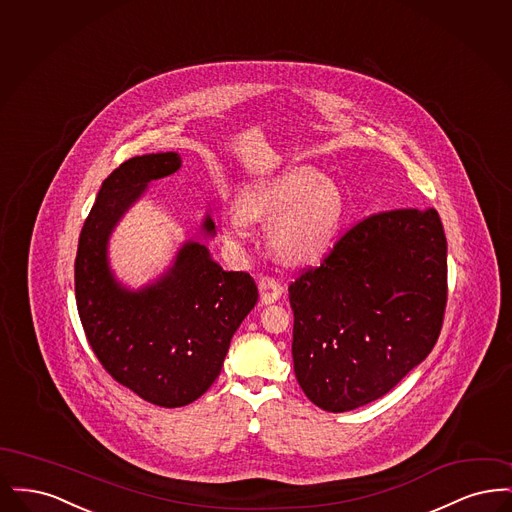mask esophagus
Returning <instances> with one entry per match:
<instances>
[{"label": "esophagus", "mask_w": 512, "mask_h": 512, "mask_svg": "<svg viewBox=\"0 0 512 512\" xmlns=\"http://www.w3.org/2000/svg\"><path fill=\"white\" fill-rule=\"evenodd\" d=\"M259 292H261V303L263 305H272V303H276L282 297L284 288H282V284L278 280H274L270 276H263L259 280Z\"/></svg>", "instance_id": "obj_1"}]
</instances>
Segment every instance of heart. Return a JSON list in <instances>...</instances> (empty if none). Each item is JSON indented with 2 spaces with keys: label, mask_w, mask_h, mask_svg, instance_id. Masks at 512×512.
<instances>
[{
  "label": "heart",
  "mask_w": 512,
  "mask_h": 512,
  "mask_svg": "<svg viewBox=\"0 0 512 512\" xmlns=\"http://www.w3.org/2000/svg\"><path fill=\"white\" fill-rule=\"evenodd\" d=\"M340 188L317 171L297 167L242 190L222 213V232L236 247L251 236V220H268V251L286 267L320 261L336 242L343 222Z\"/></svg>",
  "instance_id": "1"
}]
</instances>
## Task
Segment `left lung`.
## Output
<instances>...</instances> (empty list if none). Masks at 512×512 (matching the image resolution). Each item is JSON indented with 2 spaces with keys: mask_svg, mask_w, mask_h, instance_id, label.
<instances>
[{
  "mask_svg": "<svg viewBox=\"0 0 512 512\" xmlns=\"http://www.w3.org/2000/svg\"><path fill=\"white\" fill-rule=\"evenodd\" d=\"M445 301L447 240L436 209L359 222L290 286L301 390L328 413L380 399L434 349Z\"/></svg>",
  "mask_w": 512,
  "mask_h": 512,
  "instance_id": "left-lung-1",
  "label": "left lung"
}]
</instances>
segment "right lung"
<instances>
[{
  "mask_svg": "<svg viewBox=\"0 0 512 512\" xmlns=\"http://www.w3.org/2000/svg\"><path fill=\"white\" fill-rule=\"evenodd\" d=\"M182 167L176 151L132 157L101 184L74 261L76 307L99 363L128 390L159 407H184L217 380L230 341L259 292L247 272L224 270L209 247L186 240L171 267L128 288L109 263V240L147 186ZM199 234L215 238L205 215Z\"/></svg>",
  "mask_w": 512,
  "mask_h": 512,
  "instance_id": "1",
  "label": "right lung"
}]
</instances>
